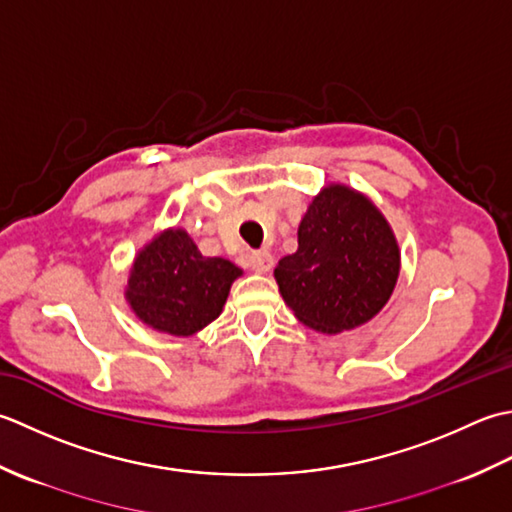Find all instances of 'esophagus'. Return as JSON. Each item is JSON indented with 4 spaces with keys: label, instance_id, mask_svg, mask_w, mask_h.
Masks as SVG:
<instances>
[{
    "label": "esophagus",
    "instance_id": "obj_1",
    "mask_svg": "<svg viewBox=\"0 0 512 512\" xmlns=\"http://www.w3.org/2000/svg\"><path fill=\"white\" fill-rule=\"evenodd\" d=\"M271 265H274V256L269 252H252V256H249V267L258 271V274H267Z\"/></svg>",
    "mask_w": 512,
    "mask_h": 512
}]
</instances>
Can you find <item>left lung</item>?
Returning <instances> with one entry per match:
<instances>
[{
	"label": "left lung",
	"mask_w": 512,
	"mask_h": 512,
	"mask_svg": "<svg viewBox=\"0 0 512 512\" xmlns=\"http://www.w3.org/2000/svg\"><path fill=\"white\" fill-rule=\"evenodd\" d=\"M398 271V243L375 205L329 185L300 221L298 252L280 258L274 276L300 322L340 333L387 305Z\"/></svg>",
	"instance_id": "1"
}]
</instances>
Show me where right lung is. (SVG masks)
<instances>
[{
    "label": "right lung",
    "instance_id": "add662e5",
    "mask_svg": "<svg viewBox=\"0 0 512 512\" xmlns=\"http://www.w3.org/2000/svg\"><path fill=\"white\" fill-rule=\"evenodd\" d=\"M241 274L225 258H205L183 229H170L134 260L125 296L145 325L192 336L218 318Z\"/></svg>",
    "mask_w": 512,
    "mask_h": 512
}]
</instances>
